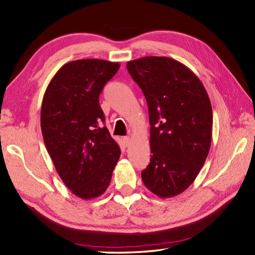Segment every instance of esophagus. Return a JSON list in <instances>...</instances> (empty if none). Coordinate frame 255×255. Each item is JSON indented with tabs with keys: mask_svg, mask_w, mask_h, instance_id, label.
<instances>
[{
	"mask_svg": "<svg viewBox=\"0 0 255 255\" xmlns=\"http://www.w3.org/2000/svg\"><path fill=\"white\" fill-rule=\"evenodd\" d=\"M123 140H124V142H125V144H126V145H129V144H130V142H131V138L129 137V136L124 137Z\"/></svg>",
	"mask_w": 255,
	"mask_h": 255,
	"instance_id": "34e87169",
	"label": "esophagus"
}]
</instances>
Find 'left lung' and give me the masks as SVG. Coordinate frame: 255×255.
I'll list each match as a JSON object with an SVG mask.
<instances>
[{
  "instance_id": "obj_1",
  "label": "left lung",
  "mask_w": 255,
  "mask_h": 255,
  "mask_svg": "<svg viewBox=\"0 0 255 255\" xmlns=\"http://www.w3.org/2000/svg\"><path fill=\"white\" fill-rule=\"evenodd\" d=\"M127 70L147 100L150 163L141 172L149 191L173 197L191 185L207 158L213 110L203 83L183 63L167 57H143Z\"/></svg>"
}]
</instances>
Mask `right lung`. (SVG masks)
Returning a JSON list of instances; mask_svg holds the SVG:
<instances>
[{"instance_id":"right-lung-1","label":"right lung","mask_w":255,"mask_h":255,"mask_svg":"<svg viewBox=\"0 0 255 255\" xmlns=\"http://www.w3.org/2000/svg\"><path fill=\"white\" fill-rule=\"evenodd\" d=\"M118 62L83 59L62 66L48 84L40 126L48 153L75 196H101L112 180L121 149L111 136L100 105L104 85Z\"/></svg>"}]
</instances>
